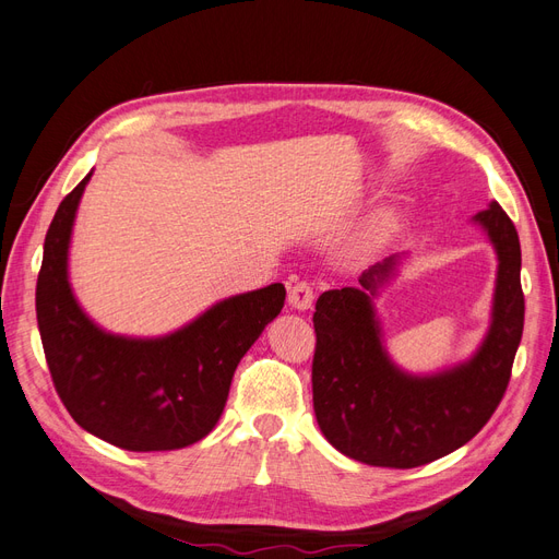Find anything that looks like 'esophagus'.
Returning a JSON list of instances; mask_svg holds the SVG:
<instances>
[{
  "label": "esophagus",
  "instance_id": "obj_1",
  "mask_svg": "<svg viewBox=\"0 0 559 559\" xmlns=\"http://www.w3.org/2000/svg\"><path fill=\"white\" fill-rule=\"evenodd\" d=\"M313 297H316V295H313V285L307 283V281L293 283L290 290H288V301H290V305H293L295 309H299V311L311 309Z\"/></svg>",
  "mask_w": 559,
  "mask_h": 559
}]
</instances>
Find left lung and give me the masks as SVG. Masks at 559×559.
I'll return each instance as SVG.
<instances>
[{"mask_svg":"<svg viewBox=\"0 0 559 559\" xmlns=\"http://www.w3.org/2000/svg\"><path fill=\"white\" fill-rule=\"evenodd\" d=\"M499 254L491 328L480 350L454 370L412 377L381 348L372 295L393 258L358 278L360 288L328 290L316 301L311 365L313 412L332 448L381 468H414L459 450L497 412L524 328L520 238L493 201L475 215Z\"/></svg>","mask_w":559,"mask_h":559,"instance_id":"8db88e82","label":"left lung"}]
</instances>
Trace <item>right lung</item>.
I'll return each mask as SVG.
<instances>
[{
    "label": "right lung",
    "instance_id": "obj_1",
    "mask_svg": "<svg viewBox=\"0 0 559 559\" xmlns=\"http://www.w3.org/2000/svg\"><path fill=\"white\" fill-rule=\"evenodd\" d=\"M91 173L60 201L44 241L37 323L53 386L72 419L129 452L180 450L205 438L227 405L246 350L281 313V283L236 295L158 340L93 325L68 281V248Z\"/></svg>",
    "mask_w": 559,
    "mask_h": 559
}]
</instances>
